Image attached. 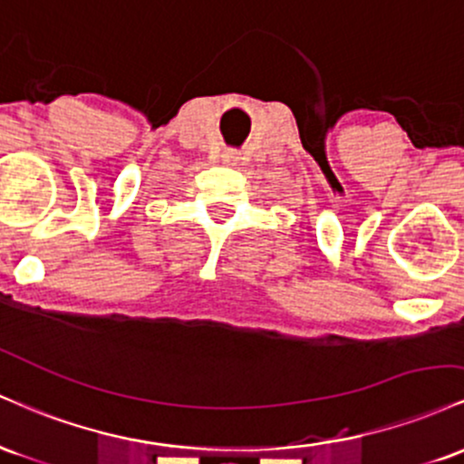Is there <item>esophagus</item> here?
Segmentation results:
<instances>
[{
	"mask_svg": "<svg viewBox=\"0 0 464 464\" xmlns=\"http://www.w3.org/2000/svg\"><path fill=\"white\" fill-rule=\"evenodd\" d=\"M238 160V155H237V150H226V153H223V162H227V164H234Z\"/></svg>",
	"mask_w": 464,
	"mask_h": 464,
	"instance_id": "34e87169",
	"label": "esophagus"
}]
</instances>
